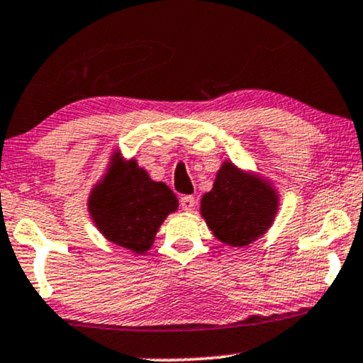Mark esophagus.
<instances>
[{"label":"esophagus","mask_w":363,"mask_h":363,"mask_svg":"<svg viewBox=\"0 0 363 363\" xmlns=\"http://www.w3.org/2000/svg\"><path fill=\"white\" fill-rule=\"evenodd\" d=\"M196 206V199L192 196H182L181 197V208L187 211V213H191L192 209H194Z\"/></svg>","instance_id":"esophagus-1"}]
</instances>
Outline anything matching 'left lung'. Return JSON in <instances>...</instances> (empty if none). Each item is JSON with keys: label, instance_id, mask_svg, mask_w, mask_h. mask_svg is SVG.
<instances>
[{"label": "left lung", "instance_id": "1", "mask_svg": "<svg viewBox=\"0 0 363 363\" xmlns=\"http://www.w3.org/2000/svg\"><path fill=\"white\" fill-rule=\"evenodd\" d=\"M278 206V194L268 181L224 162L213 189L201 199V214L219 241L242 247L268 231Z\"/></svg>", "mask_w": 363, "mask_h": 363}]
</instances>
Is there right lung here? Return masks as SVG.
Instances as JSON below:
<instances>
[{
    "instance_id": "1",
    "label": "right lung",
    "mask_w": 363,
    "mask_h": 363,
    "mask_svg": "<svg viewBox=\"0 0 363 363\" xmlns=\"http://www.w3.org/2000/svg\"><path fill=\"white\" fill-rule=\"evenodd\" d=\"M177 197L164 182H155L135 159L113 155L102 181L89 197V213L102 235L132 253L152 246L160 224L177 209Z\"/></svg>"
}]
</instances>
